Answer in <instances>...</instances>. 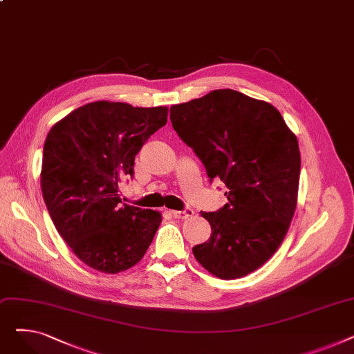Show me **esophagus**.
<instances>
[{"instance_id": "obj_1", "label": "esophagus", "mask_w": 354, "mask_h": 354, "mask_svg": "<svg viewBox=\"0 0 354 354\" xmlns=\"http://www.w3.org/2000/svg\"><path fill=\"white\" fill-rule=\"evenodd\" d=\"M172 215H174L175 218H179V219H187V218H189V216L194 215V209L185 208V209H182V211H172Z\"/></svg>"}]
</instances>
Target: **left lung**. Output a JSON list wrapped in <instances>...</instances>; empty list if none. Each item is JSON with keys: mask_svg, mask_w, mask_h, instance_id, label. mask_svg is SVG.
I'll list each match as a JSON object with an SVG mask.
<instances>
[{"mask_svg": "<svg viewBox=\"0 0 354 354\" xmlns=\"http://www.w3.org/2000/svg\"><path fill=\"white\" fill-rule=\"evenodd\" d=\"M171 122L207 169L225 183L228 202L202 212L212 234L195 245L214 275L244 277L272 257L292 219L300 180L299 142L272 104L231 88L171 107Z\"/></svg>", "mask_w": 354, "mask_h": 354, "instance_id": "8db88e82", "label": "left lung"}]
</instances>
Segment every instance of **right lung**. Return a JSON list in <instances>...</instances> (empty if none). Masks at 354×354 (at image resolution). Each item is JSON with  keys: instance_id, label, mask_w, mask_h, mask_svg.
Wrapping results in <instances>:
<instances>
[{"instance_id": "1", "label": "right lung", "mask_w": 354, "mask_h": 354, "mask_svg": "<svg viewBox=\"0 0 354 354\" xmlns=\"http://www.w3.org/2000/svg\"><path fill=\"white\" fill-rule=\"evenodd\" d=\"M167 122V107L87 103L55 123L43 149L41 191L54 227L82 261L116 274L138 264L162 222L159 212L122 203L119 183Z\"/></svg>"}]
</instances>
